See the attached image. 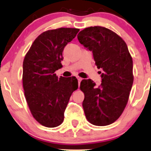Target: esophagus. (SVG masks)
Here are the masks:
<instances>
[{
    "mask_svg": "<svg viewBox=\"0 0 151 151\" xmlns=\"http://www.w3.org/2000/svg\"><path fill=\"white\" fill-rule=\"evenodd\" d=\"M77 80H78V83H79V84H80L81 81L82 80V79H81V78L79 77H77Z\"/></svg>",
    "mask_w": 151,
    "mask_h": 151,
    "instance_id": "esophagus-1",
    "label": "esophagus"
}]
</instances>
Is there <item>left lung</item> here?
<instances>
[{
    "label": "left lung",
    "instance_id": "1",
    "mask_svg": "<svg viewBox=\"0 0 151 151\" xmlns=\"http://www.w3.org/2000/svg\"><path fill=\"white\" fill-rule=\"evenodd\" d=\"M77 38L92 51L95 65L103 70L99 86L90 79L81 81L86 119L95 126L113 124L126 108L133 82V60L127 45L114 31L101 26L84 28Z\"/></svg>",
    "mask_w": 151,
    "mask_h": 151
}]
</instances>
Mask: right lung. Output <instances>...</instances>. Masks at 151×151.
<instances>
[{
  "label": "right lung",
  "mask_w": 151,
  "mask_h": 151,
  "mask_svg": "<svg viewBox=\"0 0 151 151\" xmlns=\"http://www.w3.org/2000/svg\"><path fill=\"white\" fill-rule=\"evenodd\" d=\"M79 29L60 27L49 30L35 40L22 65V85L27 105L34 119L48 128L60 126L72 93L78 89L75 77L59 78L62 52Z\"/></svg>",
  "instance_id": "1"
}]
</instances>
